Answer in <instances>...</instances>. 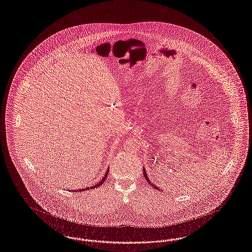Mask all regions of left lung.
Listing matches in <instances>:
<instances>
[{
    "label": "left lung",
    "instance_id": "left-lung-1",
    "mask_svg": "<svg viewBox=\"0 0 252 252\" xmlns=\"http://www.w3.org/2000/svg\"><path fill=\"white\" fill-rule=\"evenodd\" d=\"M143 175H144V178L146 179V181L148 182V183H150V179H149V177L147 176V173H146V171H145V169L143 168ZM152 187H154L156 189H158V190H159V188H158V187H156L155 185H153L151 184Z\"/></svg>",
    "mask_w": 252,
    "mask_h": 252
}]
</instances>
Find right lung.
<instances>
[{
	"mask_svg": "<svg viewBox=\"0 0 252 252\" xmlns=\"http://www.w3.org/2000/svg\"><path fill=\"white\" fill-rule=\"evenodd\" d=\"M108 173H109V169L106 171L104 177L101 179L99 183H97V184H96V185H94V186H92L91 188H83V189H78L77 191H84V190H88L89 189H96V188H98L99 186H102V185H103V183L106 181V179H107V177H108Z\"/></svg>",
	"mask_w": 252,
	"mask_h": 252,
	"instance_id": "obj_1",
	"label": "right lung"
}]
</instances>
